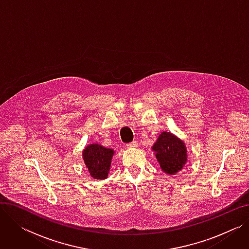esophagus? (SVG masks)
<instances>
[{"instance_id":"esophagus-1","label":"esophagus","mask_w":249,"mask_h":249,"mask_svg":"<svg viewBox=\"0 0 249 249\" xmlns=\"http://www.w3.org/2000/svg\"><path fill=\"white\" fill-rule=\"evenodd\" d=\"M137 146H138V142L137 141H132V142H130V143H128V144H127V147H129V148L137 147Z\"/></svg>"}]
</instances>
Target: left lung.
<instances>
[{
	"instance_id": "left-lung-1",
	"label": "left lung",
	"mask_w": 249,
	"mask_h": 249,
	"mask_svg": "<svg viewBox=\"0 0 249 249\" xmlns=\"http://www.w3.org/2000/svg\"><path fill=\"white\" fill-rule=\"evenodd\" d=\"M152 150L162 171L167 175L179 172L187 162V148L185 143L169 132H162L154 143Z\"/></svg>"
}]
</instances>
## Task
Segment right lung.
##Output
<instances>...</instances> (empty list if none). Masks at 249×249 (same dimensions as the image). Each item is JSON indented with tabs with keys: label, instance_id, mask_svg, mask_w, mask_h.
Returning <instances> with one entry per match:
<instances>
[{
	"label": "right lung",
	"instance_id": "right-lung-1",
	"mask_svg": "<svg viewBox=\"0 0 249 249\" xmlns=\"http://www.w3.org/2000/svg\"><path fill=\"white\" fill-rule=\"evenodd\" d=\"M114 150L101 146L100 144H89L83 152V158L90 177L96 179L106 178L111 165Z\"/></svg>",
	"mask_w": 249,
	"mask_h": 249
}]
</instances>
